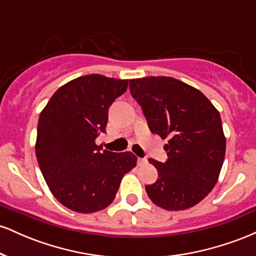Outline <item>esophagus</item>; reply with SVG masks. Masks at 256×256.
Masks as SVG:
<instances>
[{"label": "esophagus", "instance_id": "1", "mask_svg": "<svg viewBox=\"0 0 256 256\" xmlns=\"http://www.w3.org/2000/svg\"><path fill=\"white\" fill-rule=\"evenodd\" d=\"M148 164V160L144 158H137V165L138 166H143V165H146Z\"/></svg>", "mask_w": 256, "mask_h": 256}]
</instances>
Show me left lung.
I'll list each match as a JSON object with an SVG mask.
<instances>
[{
    "label": "left lung",
    "instance_id": "obj_1",
    "mask_svg": "<svg viewBox=\"0 0 256 256\" xmlns=\"http://www.w3.org/2000/svg\"><path fill=\"white\" fill-rule=\"evenodd\" d=\"M130 92L152 134L168 140L166 162L148 160L158 173L146 186L149 198L167 210L194 207L212 192L224 162L219 112L201 91L172 77L131 79Z\"/></svg>",
    "mask_w": 256,
    "mask_h": 256
}]
</instances>
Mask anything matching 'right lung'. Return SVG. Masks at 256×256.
Listing matches in <instances>:
<instances>
[{"mask_svg": "<svg viewBox=\"0 0 256 256\" xmlns=\"http://www.w3.org/2000/svg\"><path fill=\"white\" fill-rule=\"evenodd\" d=\"M128 79L88 74L55 91L40 112L36 156L49 189L78 213L104 210L116 198L125 173L137 164L131 152H102L108 110L128 89Z\"/></svg>", "mask_w": 256, "mask_h": 256, "instance_id": "right-lung-1", "label": "right lung"}]
</instances>
